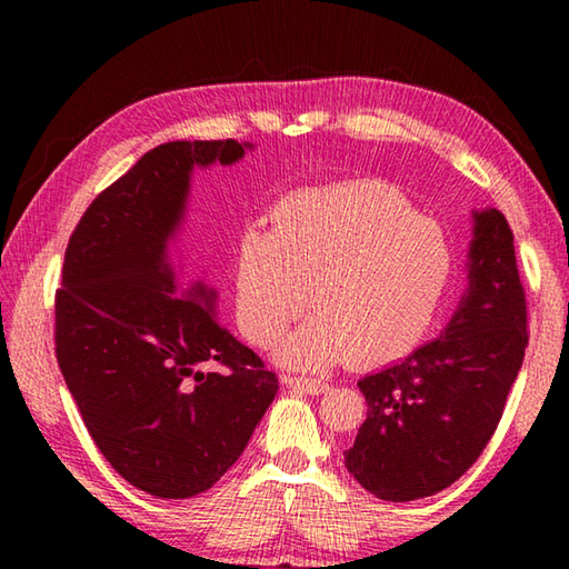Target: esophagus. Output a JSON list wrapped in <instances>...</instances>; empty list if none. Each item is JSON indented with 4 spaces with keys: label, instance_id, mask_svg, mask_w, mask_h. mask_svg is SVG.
<instances>
[{
    "label": "esophagus",
    "instance_id": "1",
    "mask_svg": "<svg viewBox=\"0 0 569 569\" xmlns=\"http://www.w3.org/2000/svg\"><path fill=\"white\" fill-rule=\"evenodd\" d=\"M286 386H293V389H303L308 393H322L328 391V381L322 379H308V377H283Z\"/></svg>",
    "mask_w": 569,
    "mask_h": 569
}]
</instances>
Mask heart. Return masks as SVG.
Segmentation results:
<instances>
[{"instance_id":"b5f03b06","label":"heart","mask_w":569,"mask_h":569,"mask_svg":"<svg viewBox=\"0 0 569 569\" xmlns=\"http://www.w3.org/2000/svg\"><path fill=\"white\" fill-rule=\"evenodd\" d=\"M452 253L438 224L379 183L300 192L278 204L273 229L249 227L234 261L239 330L269 345L310 306L316 316L278 345L300 369L347 355L359 365L398 357L426 332L450 281Z\"/></svg>"}]
</instances>
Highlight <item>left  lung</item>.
I'll use <instances>...</instances> for the list:
<instances>
[{
	"label": "left lung",
	"instance_id": "obj_1",
	"mask_svg": "<svg viewBox=\"0 0 569 569\" xmlns=\"http://www.w3.org/2000/svg\"><path fill=\"white\" fill-rule=\"evenodd\" d=\"M469 288L445 332L359 379L367 420L345 467L383 501L432 497L485 452L528 347L513 232L499 210L475 212Z\"/></svg>",
	"mask_w": 569,
	"mask_h": 569
}]
</instances>
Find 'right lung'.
Returning a JSON list of instances; mask_svg holds the SVG:
<instances>
[{
	"label": "right lung",
	"mask_w": 569,
	"mask_h": 569,
	"mask_svg": "<svg viewBox=\"0 0 569 569\" xmlns=\"http://www.w3.org/2000/svg\"><path fill=\"white\" fill-rule=\"evenodd\" d=\"M247 149L161 143L92 200L66 249L58 367L107 462L159 499L214 487L278 391L261 357L217 322L212 288L180 291L168 259L192 168L232 166Z\"/></svg>",
	"instance_id": "add662e5"
}]
</instances>
